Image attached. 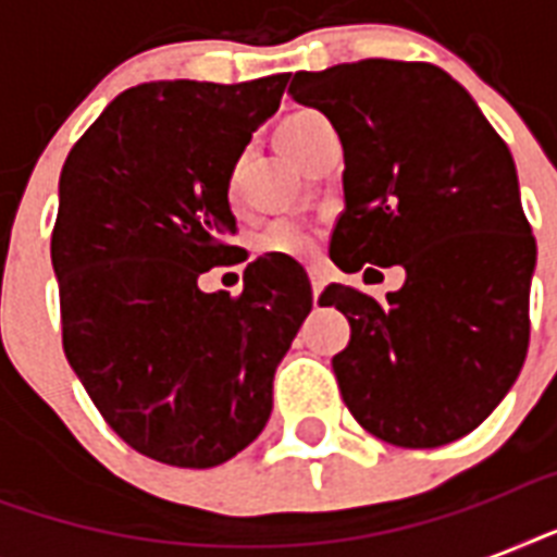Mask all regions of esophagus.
Segmentation results:
<instances>
[{
    "instance_id": "34e87169",
    "label": "esophagus",
    "mask_w": 557,
    "mask_h": 557,
    "mask_svg": "<svg viewBox=\"0 0 557 557\" xmlns=\"http://www.w3.org/2000/svg\"><path fill=\"white\" fill-rule=\"evenodd\" d=\"M309 280H312V292L314 297H318L323 288H326L330 271H326V265H321V262H312V265H309Z\"/></svg>"
}]
</instances>
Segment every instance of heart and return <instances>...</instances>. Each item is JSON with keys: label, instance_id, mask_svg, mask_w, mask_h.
Instances as JSON below:
<instances>
[{"label": "heart", "instance_id": "heart-1", "mask_svg": "<svg viewBox=\"0 0 557 557\" xmlns=\"http://www.w3.org/2000/svg\"><path fill=\"white\" fill-rule=\"evenodd\" d=\"M321 124H326V121L318 112H309V109L288 115L277 129L280 147L292 156L297 144ZM231 199H234V187H231ZM314 245H318L314 243V231L304 222H297V219H280L260 239V248L265 253H288V257H309L314 251Z\"/></svg>", "mask_w": 557, "mask_h": 557}]
</instances>
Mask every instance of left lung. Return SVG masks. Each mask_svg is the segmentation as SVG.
<instances>
[{"mask_svg": "<svg viewBox=\"0 0 557 557\" xmlns=\"http://www.w3.org/2000/svg\"><path fill=\"white\" fill-rule=\"evenodd\" d=\"M288 95L330 117L344 147L332 262L407 271L384 304L341 283L323 292L352 330L332 358L341 396L379 440L448 445L500 405L527 361L535 236L509 147L431 63L297 72Z\"/></svg>", "mask_w": 557, "mask_h": 557, "instance_id": "obj_1", "label": "left lung"}]
</instances>
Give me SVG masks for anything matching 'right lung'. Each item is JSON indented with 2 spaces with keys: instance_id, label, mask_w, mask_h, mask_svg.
Instances as JSON below:
<instances>
[{
  "instance_id": "add662e5",
  "label": "right lung",
  "mask_w": 557,
  "mask_h": 557,
  "mask_svg": "<svg viewBox=\"0 0 557 557\" xmlns=\"http://www.w3.org/2000/svg\"><path fill=\"white\" fill-rule=\"evenodd\" d=\"M286 83L133 86L60 173L51 262L65 358L109 428L168 466H222L260 436L274 372L312 312L286 253L251 262L239 297L199 288L239 251L227 185Z\"/></svg>"
}]
</instances>
